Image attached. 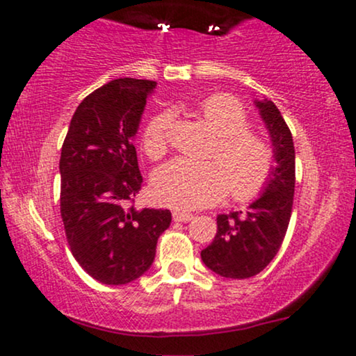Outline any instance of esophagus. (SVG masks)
<instances>
[{
    "instance_id": "esophagus-1",
    "label": "esophagus",
    "mask_w": 356,
    "mask_h": 356,
    "mask_svg": "<svg viewBox=\"0 0 356 356\" xmlns=\"http://www.w3.org/2000/svg\"><path fill=\"white\" fill-rule=\"evenodd\" d=\"M193 218V213L190 211H183V210H175L173 211V220L175 221H181V223H186Z\"/></svg>"
}]
</instances>
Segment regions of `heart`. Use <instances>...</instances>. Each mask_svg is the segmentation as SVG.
<instances>
[{
  "label": "heart",
  "instance_id": "obj_1",
  "mask_svg": "<svg viewBox=\"0 0 356 356\" xmlns=\"http://www.w3.org/2000/svg\"><path fill=\"white\" fill-rule=\"evenodd\" d=\"M216 135L208 152L210 161H170L154 173L152 193L156 202L175 208H200L216 203L229 193L235 202H250L268 185L275 168V149L268 138L250 129L246 108L232 95H213L196 108ZM171 113L161 111L145 124V153L161 160L170 149Z\"/></svg>",
  "mask_w": 356,
  "mask_h": 356
}]
</instances>
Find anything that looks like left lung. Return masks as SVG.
I'll return each mask as SVG.
<instances>
[{
    "label": "left lung",
    "mask_w": 356,
    "mask_h": 356,
    "mask_svg": "<svg viewBox=\"0 0 356 356\" xmlns=\"http://www.w3.org/2000/svg\"><path fill=\"white\" fill-rule=\"evenodd\" d=\"M270 129L278 166L268 186L246 211L218 215L216 235L202 252V260L220 277L245 280L258 275L277 257L285 240L295 195L293 136L271 102H258Z\"/></svg>",
    "instance_id": "1"
}]
</instances>
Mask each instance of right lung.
Instances as JSON below:
<instances>
[{"mask_svg":"<svg viewBox=\"0 0 356 356\" xmlns=\"http://www.w3.org/2000/svg\"><path fill=\"white\" fill-rule=\"evenodd\" d=\"M156 83L123 78L88 95L61 148L60 210L74 260L103 285H127L152 266L170 210H136L133 136Z\"/></svg>","mask_w":356,"mask_h":356,"instance_id":"1","label":"right lung"}]
</instances>
